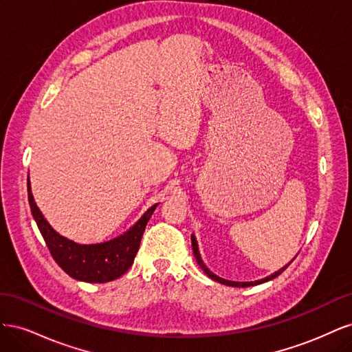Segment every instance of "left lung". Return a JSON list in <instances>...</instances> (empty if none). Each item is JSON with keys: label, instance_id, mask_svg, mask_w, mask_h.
Returning a JSON list of instances; mask_svg holds the SVG:
<instances>
[{"label": "left lung", "instance_id": "8db88e82", "mask_svg": "<svg viewBox=\"0 0 352 352\" xmlns=\"http://www.w3.org/2000/svg\"><path fill=\"white\" fill-rule=\"evenodd\" d=\"M190 239H192V250H194V255H195V258H197V263L199 264V267L204 270L206 273H207V276L208 278H211L212 280H216V282H220V283H223V285H228V286H241V287H245V286H252V285H258V283H263V282H267V280H272V279H274L276 276H279L287 265H285L283 269H280L279 272H276V273H273L272 276H269V278H264V279H261V280H255V282H232V280H226V279H221V278H219V276H216L214 273H211L206 265H204V263H202V260H201V257H199V252H198V245H197V241H195V236H190Z\"/></svg>", "mask_w": 352, "mask_h": 352}]
</instances>
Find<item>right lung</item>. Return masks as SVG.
<instances>
[{
  "instance_id": "add662e5",
  "label": "right lung",
  "mask_w": 352,
  "mask_h": 352,
  "mask_svg": "<svg viewBox=\"0 0 352 352\" xmlns=\"http://www.w3.org/2000/svg\"><path fill=\"white\" fill-rule=\"evenodd\" d=\"M28 197L32 214H34L38 229L47 243L52 258L56 260V263L70 278L91 283H104L114 280L129 270L135 260V255L138 250H140L141 238L144 235L146 223L157 207L155 204L148 210L138 220L136 225L131 230H127L123 236H119L105 243L79 245L58 235L48 225V221L44 219L42 212L36 207L34 197H32L29 180Z\"/></svg>"
}]
</instances>
